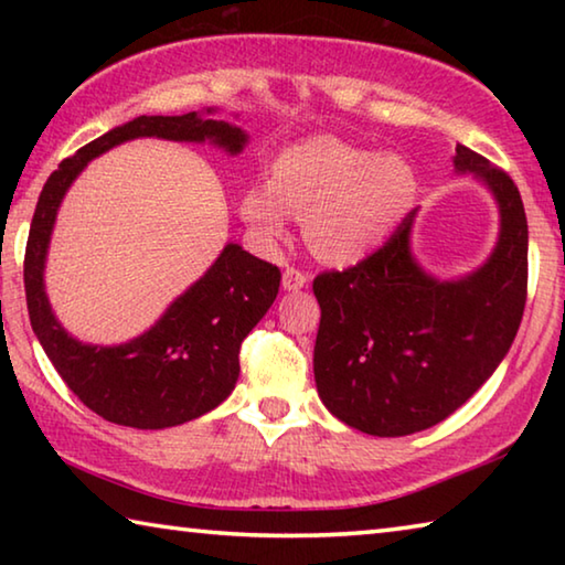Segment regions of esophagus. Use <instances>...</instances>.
Instances as JSON below:
<instances>
[{"mask_svg":"<svg viewBox=\"0 0 565 565\" xmlns=\"http://www.w3.org/2000/svg\"><path fill=\"white\" fill-rule=\"evenodd\" d=\"M306 284H309V276H306L301 269H296V266H289L281 276V286L286 291H299Z\"/></svg>","mask_w":565,"mask_h":565,"instance_id":"esophagus-1","label":"esophagus"}]
</instances>
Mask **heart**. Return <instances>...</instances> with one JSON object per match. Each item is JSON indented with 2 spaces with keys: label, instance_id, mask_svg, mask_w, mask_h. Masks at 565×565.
<instances>
[{
  "label": "heart",
  "instance_id": "obj_1",
  "mask_svg": "<svg viewBox=\"0 0 565 565\" xmlns=\"http://www.w3.org/2000/svg\"><path fill=\"white\" fill-rule=\"evenodd\" d=\"M416 199V174L396 154L317 137L284 149L271 179L244 189L238 212L264 242L306 216V242L331 264H353L384 244Z\"/></svg>",
  "mask_w": 565,
  "mask_h": 565
}]
</instances>
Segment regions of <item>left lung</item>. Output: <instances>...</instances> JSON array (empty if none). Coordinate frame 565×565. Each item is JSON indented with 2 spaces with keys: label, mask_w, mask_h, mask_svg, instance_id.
<instances>
[{
  "label": "left lung",
  "mask_w": 565,
  "mask_h": 565,
  "mask_svg": "<svg viewBox=\"0 0 565 565\" xmlns=\"http://www.w3.org/2000/svg\"><path fill=\"white\" fill-rule=\"evenodd\" d=\"M454 167L481 179L501 212L499 244L481 269L456 281L420 269L411 254L414 209L366 259L313 279L319 396L361 434L408 436L451 416L499 369L521 327L529 222L519 186L463 145Z\"/></svg>",
  "instance_id": "8db88e82"
}]
</instances>
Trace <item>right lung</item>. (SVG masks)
Masks as SVG:
<instances>
[{"label": "right lung", "instance_id": "right-lung-1", "mask_svg": "<svg viewBox=\"0 0 565 565\" xmlns=\"http://www.w3.org/2000/svg\"><path fill=\"white\" fill-rule=\"evenodd\" d=\"M214 114V109H206ZM139 137L212 141L238 154L246 134L228 121L189 111L181 117H137L89 141L46 179L34 209L24 254V289L32 329L56 374L94 414L119 426L169 428L204 416L232 394L238 349L279 294V266L238 244H226L202 279L169 306L154 327L119 347L72 339L54 319L44 291V264L56 212L94 157Z\"/></svg>", "mask_w": 565, "mask_h": 565}]
</instances>
